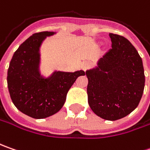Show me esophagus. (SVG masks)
<instances>
[{"label":"esophagus","instance_id":"obj_1","mask_svg":"<svg viewBox=\"0 0 150 150\" xmlns=\"http://www.w3.org/2000/svg\"><path fill=\"white\" fill-rule=\"evenodd\" d=\"M88 66H89L88 62H83V63L82 64V68H83L84 71H85V70L88 67Z\"/></svg>","mask_w":150,"mask_h":150}]
</instances>
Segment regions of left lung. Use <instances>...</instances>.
Returning a JSON list of instances; mask_svg holds the SVG:
<instances>
[{"instance_id": "left-lung-1", "label": "left lung", "mask_w": 150, "mask_h": 150, "mask_svg": "<svg viewBox=\"0 0 150 150\" xmlns=\"http://www.w3.org/2000/svg\"><path fill=\"white\" fill-rule=\"evenodd\" d=\"M112 48L86 72L88 99L98 117L114 121L124 118L138 107L144 88L143 62L128 39L109 33Z\"/></svg>"}]
</instances>
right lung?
Listing matches in <instances>:
<instances>
[{
    "label": "right lung",
    "instance_id": "right-lung-1",
    "mask_svg": "<svg viewBox=\"0 0 150 150\" xmlns=\"http://www.w3.org/2000/svg\"><path fill=\"white\" fill-rule=\"evenodd\" d=\"M53 34L38 32L27 38L15 52L7 72V86L14 105L33 118H47L58 112L76 79L85 75L80 70L55 72L48 78L41 76L39 48L44 39Z\"/></svg>",
    "mask_w": 150,
    "mask_h": 150
}]
</instances>
